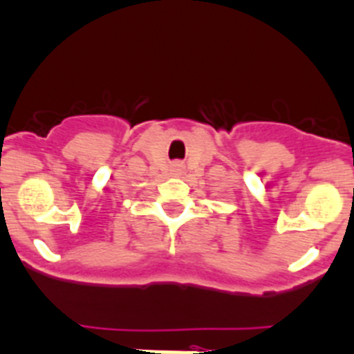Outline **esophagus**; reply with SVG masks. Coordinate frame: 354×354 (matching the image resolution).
Here are the masks:
<instances>
[{"label":"esophagus","mask_w":354,"mask_h":354,"mask_svg":"<svg viewBox=\"0 0 354 354\" xmlns=\"http://www.w3.org/2000/svg\"><path fill=\"white\" fill-rule=\"evenodd\" d=\"M174 171H176V173H180V171H181V165H180V164L174 165Z\"/></svg>","instance_id":"34e87169"}]
</instances>
